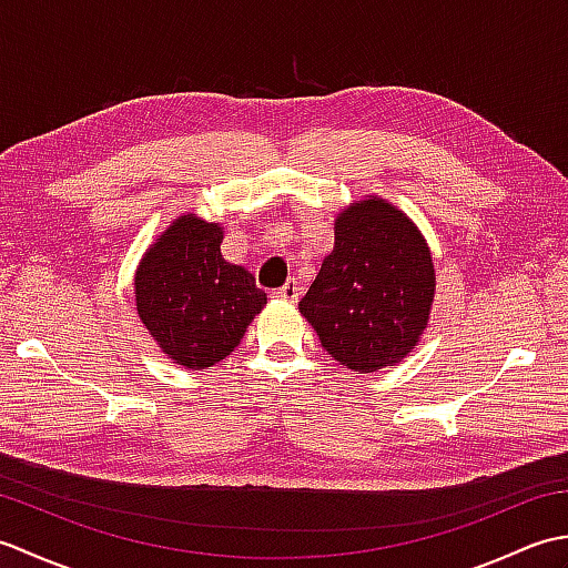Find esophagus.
Returning a JSON list of instances; mask_svg holds the SVG:
<instances>
[{"instance_id":"obj_1","label":"esophagus","mask_w":568,"mask_h":568,"mask_svg":"<svg viewBox=\"0 0 568 568\" xmlns=\"http://www.w3.org/2000/svg\"><path fill=\"white\" fill-rule=\"evenodd\" d=\"M277 300H285V303H297V297H300V285H297V281L293 277V281H287L283 287H277V291L273 293Z\"/></svg>"}]
</instances>
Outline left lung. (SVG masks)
<instances>
[{"instance_id": "left-lung-1", "label": "left lung", "mask_w": 568, "mask_h": 568, "mask_svg": "<svg viewBox=\"0 0 568 568\" xmlns=\"http://www.w3.org/2000/svg\"><path fill=\"white\" fill-rule=\"evenodd\" d=\"M434 263L425 236L381 197L348 204L334 222V248L300 300V315L342 366H395L427 329Z\"/></svg>"}]
</instances>
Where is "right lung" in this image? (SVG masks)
I'll list each match as a JSON object with an SVG mask.
<instances>
[{"instance_id":"1","label":"right lung","mask_w":568,"mask_h":568,"mask_svg":"<svg viewBox=\"0 0 568 568\" xmlns=\"http://www.w3.org/2000/svg\"><path fill=\"white\" fill-rule=\"evenodd\" d=\"M220 224L183 214L153 241L136 268L143 327L178 366L202 371L226 358L268 303L244 265L222 258Z\"/></svg>"}]
</instances>
